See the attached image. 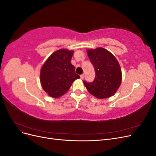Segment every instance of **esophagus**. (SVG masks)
<instances>
[{
    "label": "esophagus",
    "instance_id": "obj_1",
    "mask_svg": "<svg viewBox=\"0 0 156 156\" xmlns=\"http://www.w3.org/2000/svg\"><path fill=\"white\" fill-rule=\"evenodd\" d=\"M80 77H81V79H83L84 77V74H82V75H81V76H80Z\"/></svg>",
    "mask_w": 156,
    "mask_h": 156
}]
</instances>
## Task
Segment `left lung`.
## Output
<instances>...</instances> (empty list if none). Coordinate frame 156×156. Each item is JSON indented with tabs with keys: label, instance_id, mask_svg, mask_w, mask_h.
<instances>
[{
	"label": "left lung",
	"instance_id": "8db88e82",
	"mask_svg": "<svg viewBox=\"0 0 156 156\" xmlns=\"http://www.w3.org/2000/svg\"><path fill=\"white\" fill-rule=\"evenodd\" d=\"M87 54L96 72L93 82L83 81L87 90L98 99L114 95L122 81L121 68L115 56L102 48L88 49Z\"/></svg>",
	"mask_w": 156,
	"mask_h": 156
}]
</instances>
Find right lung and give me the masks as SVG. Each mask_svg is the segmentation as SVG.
<instances>
[{"label": "right lung", "mask_w": 156, "mask_h": 156, "mask_svg": "<svg viewBox=\"0 0 156 156\" xmlns=\"http://www.w3.org/2000/svg\"><path fill=\"white\" fill-rule=\"evenodd\" d=\"M73 51L59 49L52 54L42 66L40 82L43 89L52 98H57L68 92L73 82L80 78L71 64Z\"/></svg>", "instance_id": "1"}]
</instances>
